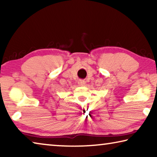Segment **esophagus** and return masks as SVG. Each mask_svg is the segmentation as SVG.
Here are the masks:
<instances>
[{
  "label": "esophagus",
  "instance_id": "34e87169",
  "mask_svg": "<svg viewBox=\"0 0 157 157\" xmlns=\"http://www.w3.org/2000/svg\"><path fill=\"white\" fill-rule=\"evenodd\" d=\"M78 84L79 86H84V84H85V82H84V80H79L78 82Z\"/></svg>",
  "mask_w": 157,
  "mask_h": 157
}]
</instances>
